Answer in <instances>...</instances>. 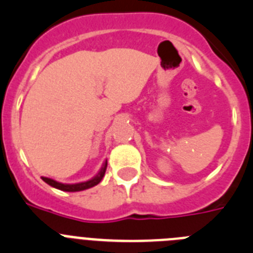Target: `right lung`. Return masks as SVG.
<instances>
[{
  "instance_id": "add662e5",
  "label": "right lung",
  "mask_w": 253,
  "mask_h": 253,
  "mask_svg": "<svg viewBox=\"0 0 253 253\" xmlns=\"http://www.w3.org/2000/svg\"><path fill=\"white\" fill-rule=\"evenodd\" d=\"M106 166H107V161H105L104 166L101 167L100 172L95 176V177L91 178V180H88V181H86V182H80V184H72V185L62 184V182H57V181L51 180V178H48V177H42V178H43L44 182H46V184L50 185V186L55 187V189L62 190V191L75 193V191H82V190L90 189V187H92V186H95V185L99 184L100 181L102 180V177H104L105 171H106Z\"/></svg>"
}]
</instances>
